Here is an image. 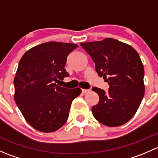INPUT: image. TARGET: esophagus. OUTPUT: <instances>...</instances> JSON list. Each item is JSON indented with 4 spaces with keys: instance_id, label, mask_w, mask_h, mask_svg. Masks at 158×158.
Wrapping results in <instances>:
<instances>
[{
    "instance_id": "34e87169",
    "label": "esophagus",
    "mask_w": 158,
    "mask_h": 158,
    "mask_svg": "<svg viewBox=\"0 0 158 158\" xmlns=\"http://www.w3.org/2000/svg\"><path fill=\"white\" fill-rule=\"evenodd\" d=\"M90 91L89 90V89H82V92L83 93V94H87V93H89Z\"/></svg>"
}]
</instances>
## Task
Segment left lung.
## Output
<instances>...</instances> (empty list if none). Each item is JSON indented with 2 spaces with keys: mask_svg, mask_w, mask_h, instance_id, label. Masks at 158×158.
Wrapping results in <instances>:
<instances>
[{
  "mask_svg": "<svg viewBox=\"0 0 158 158\" xmlns=\"http://www.w3.org/2000/svg\"><path fill=\"white\" fill-rule=\"evenodd\" d=\"M80 45L110 85L108 92L92 89L99 96L92 107L93 116L107 127L123 125L135 115L145 94L144 66L139 54L132 46L111 38Z\"/></svg>",
  "mask_w": 158,
  "mask_h": 158,
  "instance_id": "1",
  "label": "left lung"
}]
</instances>
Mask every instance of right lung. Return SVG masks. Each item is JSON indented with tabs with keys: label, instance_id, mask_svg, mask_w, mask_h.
<instances>
[{
	"label": "right lung",
	"instance_id": "obj_1",
	"mask_svg": "<svg viewBox=\"0 0 158 158\" xmlns=\"http://www.w3.org/2000/svg\"><path fill=\"white\" fill-rule=\"evenodd\" d=\"M77 44L49 41L31 48L20 59L14 77V100L25 119L42 132L57 130L65 124L79 88L56 84L69 76L64 69L67 56Z\"/></svg>",
	"mask_w": 158,
	"mask_h": 158
}]
</instances>
